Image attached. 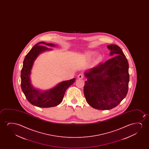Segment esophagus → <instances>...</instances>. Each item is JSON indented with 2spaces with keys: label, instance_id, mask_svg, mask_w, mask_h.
Returning a JSON list of instances; mask_svg holds the SVG:
<instances>
[{
  "label": "esophagus",
  "instance_id": "obj_1",
  "mask_svg": "<svg viewBox=\"0 0 149 149\" xmlns=\"http://www.w3.org/2000/svg\"><path fill=\"white\" fill-rule=\"evenodd\" d=\"M84 75L83 74L80 73L78 74V78H79V79H82L83 78H84Z\"/></svg>",
  "mask_w": 149,
  "mask_h": 149
}]
</instances>
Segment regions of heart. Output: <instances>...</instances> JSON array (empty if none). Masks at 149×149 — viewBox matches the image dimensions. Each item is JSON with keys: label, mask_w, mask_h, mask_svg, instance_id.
I'll list each match as a JSON object with an SVG mask.
<instances>
[{"label": "heart", "mask_w": 149, "mask_h": 149, "mask_svg": "<svg viewBox=\"0 0 149 149\" xmlns=\"http://www.w3.org/2000/svg\"><path fill=\"white\" fill-rule=\"evenodd\" d=\"M95 54V52H92L91 53V55H94Z\"/></svg>", "instance_id": "b5f03b06"}]
</instances>
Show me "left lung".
I'll list each match as a JSON object with an SVG mask.
<instances>
[{"instance_id":"obj_1","label":"left lung","mask_w":149,"mask_h":149,"mask_svg":"<svg viewBox=\"0 0 149 149\" xmlns=\"http://www.w3.org/2000/svg\"><path fill=\"white\" fill-rule=\"evenodd\" d=\"M112 57L86 72L84 94L93 108L109 110L118 106L126 96L129 82V64L120 47L107 46Z\"/></svg>"}]
</instances>
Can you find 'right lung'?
Masks as SVG:
<instances>
[{
  "mask_svg": "<svg viewBox=\"0 0 149 149\" xmlns=\"http://www.w3.org/2000/svg\"><path fill=\"white\" fill-rule=\"evenodd\" d=\"M44 45L55 47V45L53 44L40 42L31 48L23 61L21 72V86L29 103L39 107L47 108L57 106L61 103L65 91L73 84L76 78L61 82L54 88L46 91L41 92L33 88L31 84L30 76L34 61L40 53L46 50H52L43 46Z\"/></svg>",
  "mask_w": 149,
  "mask_h": 149,
  "instance_id": "add662e5",
  "label": "right lung"
}]
</instances>
